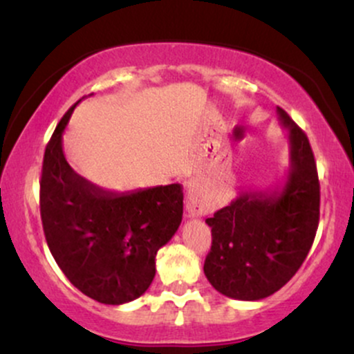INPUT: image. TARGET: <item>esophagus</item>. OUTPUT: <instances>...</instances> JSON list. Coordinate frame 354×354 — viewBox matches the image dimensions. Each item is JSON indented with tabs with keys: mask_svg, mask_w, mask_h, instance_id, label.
Returning a JSON list of instances; mask_svg holds the SVG:
<instances>
[{
	"mask_svg": "<svg viewBox=\"0 0 354 354\" xmlns=\"http://www.w3.org/2000/svg\"><path fill=\"white\" fill-rule=\"evenodd\" d=\"M185 205H186V209H188L189 216H203V214L208 213L205 203H203L200 198H198L196 194H193V193L186 194Z\"/></svg>",
	"mask_w": 354,
	"mask_h": 354,
	"instance_id": "esophagus-1",
	"label": "esophagus"
}]
</instances>
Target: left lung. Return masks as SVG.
<instances>
[{"mask_svg":"<svg viewBox=\"0 0 354 354\" xmlns=\"http://www.w3.org/2000/svg\"><path fill=\"white\" fill-rule=\"evenodd\" d=\"M288 129L290 171L283 188L243 191L206 219L211 250L205 274L214 290L241 301L276 293L310 253L319 223V180L306 133L278 108Z\"/></svg>","mask_w":354,"mask_h":354,"instance_id":"left-lung-1","label":"left lung"}]
</instances>
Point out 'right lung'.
Listing matches in <instances>:
<instances>
[{"label":"right lung","instance_id":"add662e5","mask_svg":"<svg viewBox=\"0 0 354 354\" xmlns=\"http://www.w3.org/2000/svg\"><path fill=\"white\" fill-rule=\"evenodd\" d=\"M75 106L61 118L44 151V238L73 286L100 303L123 304L151 284L158 250L181 225L183 189L174 183L113 193L80 176L63 153V131Z\"/></svg>","mask_w":354,"mask_h":354}]
</instances>
